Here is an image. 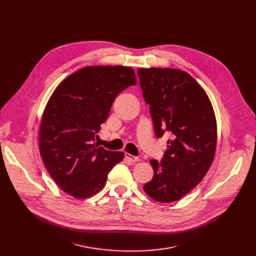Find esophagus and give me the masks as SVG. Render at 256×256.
<instances>
[{
  "mask_svg": "<svg viewBox=\"0 0 256 256\" xmlns=\"http://www.w3.org/2000/svg\"><path fill=\"white\" fill-rule=\"evenodd\" d=\"M126 158L128 161H130V162H136V161L140 160L138 157L132 156V155H130V154H128V153H126Z\"/></svg>",
  "mask_w": 256,
  "mask_h": 256,
  "instance_id": "34e87169",
  "label": "esophagus"
}]
</instances>
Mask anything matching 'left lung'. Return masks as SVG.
Returning a JSON list of instances; mask_svg holds the SVG:
<instances>
[{
    "label": "left lung",
    "mask_w": 256,
    "mask_h": 256,
    "mask_svg": "<svg viewBox=\"0 0 256 256\" xmlns=\"http://www.w3.org/2000/svg\"><path fill=\"white\" fill-rule=\"evenodd\" d=\"M144 102L157 138L171 136L161 162L150 160L154 170L144 186L160 202L180 200L194 188L208 171L216 147V122L202 87L186 72L170 68H138Z\"/></svg>",
    "instance_id": "8db88e82"
}]
</instances>
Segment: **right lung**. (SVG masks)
Instances as JSON below:
<instances>
[{"mask_svg":"<svg viewBox=\"0 0 256 256\" xmlns=\"http://www.w3.org/2000/svg\"><path fill=\"white\" fill-rule=\"evenodd\" d=\"M136 84L130 66H93L70 75L54 91L42 120L40 151L64 192L76 198L96 194L122 161V152L105 150L94 140L118 95Z\"/></svg>","mask_w":256,"mask_h":256,"instance_id":"add662e5","label":"right lung"}]
</instances>
